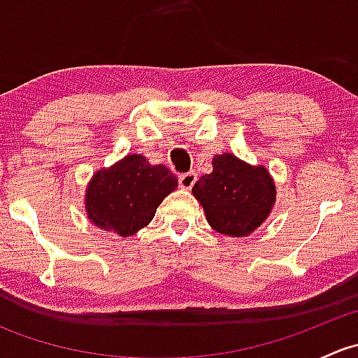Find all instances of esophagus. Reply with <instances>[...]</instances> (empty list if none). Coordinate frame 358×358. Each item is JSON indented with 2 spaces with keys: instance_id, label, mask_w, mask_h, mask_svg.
Listing matches in <instances>:
<instances>
[{
  "instance_id": "34e87169",
  "label": "esophagus",
  "mask_w": 358,
  "mask_h": 358,
  "mask_svg": "<svg viewBox=\"0 0 358 358\" xmlns=\"http://www.w3.org/2000/svg\"><path fill=\"white\" fill-rule=\"evenodd\" d=\"M180 187L185 190H190L194 187V183L197 182V175L194 171L190 173H183V175H180Z\"/></svg>"
}]
</instances>
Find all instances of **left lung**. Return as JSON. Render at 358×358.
I'll return each instance as SVG.
<instances>
[{
	"label": "left lung",
	"mask_w": 358,
	"mask_h": 358,
	"mask_svg": "<svg viewBox=\"0 0 358 358\" xmlns=\"http://www.w3.org/2000/svg\"><path fill=\"white\" fill-rule=\"evenodd\" d=\"M213 171L201 176L192 194L213 230L246 237L266 222L277 199L275 182L263 164L252 166L234 154L213 157Z\"/></svg>",
	"instance_id": "1"
}]
</instances>
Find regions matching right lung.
<instances>
[{
    "instance_id": "1",
    "label": "right lung",
    "mask_w": 358,
    "mask_h": 358,
    "mask_svg": "<svg viewBox=\"0 0 358 358\" xmlns=\"http://www.w3.org/2000/svg\"><path fill=\"white\" fill-rule=\"evenodd\" d=\"M178 178L145 156L128 154L109 168L96 169L88 182L85 209L90 222L119 237H131L149 225Z\"/></svg>"
}]
</instances>
